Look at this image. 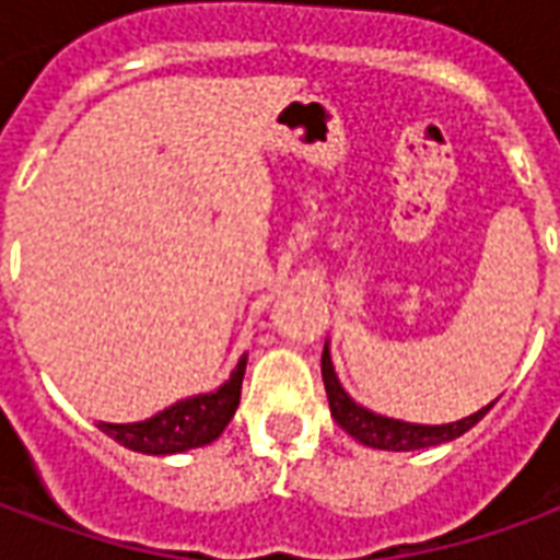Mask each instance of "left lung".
Here are the masks:
<instances>
[{"label": "left lung", "mask_w": 560, "mask_h": 560, "mask_svg": "<svg viewBox=\"0 0 560 560\" xmlns=\"http://www.w3.org/2000/svg\"><path fill=\"white\" fill-rule=\"evenodd\" d=\"M320 375H324V387H327L329 411L332 420L339 422L345 432L357 438L360 444L375 446V450H393V453H408V450H422V446H438L446 441H456L462 434L474 429L477 422L489 413L492 405H486L477 413H470L465 420L444 422V425H420V422L393 420V417H381V413L369 411L363 405L345 393V387L336 377L332 360H329V345H324V357H320Z\"/></svg>", "instance_id": "left-lung-1"}]
</instances>
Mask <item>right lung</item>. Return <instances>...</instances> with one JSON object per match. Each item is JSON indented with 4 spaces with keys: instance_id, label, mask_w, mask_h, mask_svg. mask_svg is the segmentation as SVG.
<instances>
[{
    "instance_id": "right-lung-1",
    "label": "right lung",
    "mask_w": 560,
    "mask_h": 560,
    "mask_svg": "<svg viewBox=\"0 0 560 560\" xmlns=\"http://www.w3.org/2000/svg\"><path fill=\"white\" fill-rule=\"evenodd\" d=\"M245 357L231 372V377L212 393H200L191 399H183L164 408L155 417L140 422H98L104 434H110L135 453L147 456H171V453H185L195 446H207L219 438L228 422L236 413L240 393H243Z\"/></svg>"
}]
</instances>
